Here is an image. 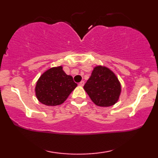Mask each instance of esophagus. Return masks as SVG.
Listing matches in <instances>:
<instances>
[{"mask_svg":"<svg viewBox=\"0 0 158 158\" xmlns=\"http://www.w3.org/2000/svg\"><path fill=\"white\" fill-rule=\"evenodd\" d=\"M79 85H81V86H83V85H84V81H81V82H79Z\"/></svg>","mask_w":158,"mask_h":158,"instance_id":"esophagus-1","label":"esophagus"}]
</instances>
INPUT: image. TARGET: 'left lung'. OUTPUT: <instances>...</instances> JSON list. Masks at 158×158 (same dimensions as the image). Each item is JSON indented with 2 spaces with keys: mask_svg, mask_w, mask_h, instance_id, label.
<instances>
[{
  "mask_svg": "<svg viewBox=\"0 0 158 158\" xmlns=\"http://www.w3.org/2000/svg\"><path fill=\"white\" fill-rule=\"evenodd\" d=\"M84 89L93 102L100 106L114 105L121 90L120 82L113 72L102 66L93 69Z\"/></svg>",
  "mask_w": 158,
  "mask_h": 158,
  "instance_id": "1",
  "label": "left lung"
}]
</instances>
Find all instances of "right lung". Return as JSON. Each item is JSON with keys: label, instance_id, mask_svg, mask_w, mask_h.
Returning a JSON list of instances; mask_svg holds the SVG:
<instances>
[{"label": "right lung", "instance_id": "obj_1", "mask_svg": "<svg viewBox=\"0 0 158 158\" xmlns=\"http://www.w3.org/2000/svg\"><path fill=\"white\" fill-rule=\"evenodd\" d=\"M77 84L67 75L61 66L52 68L42 74L37 82L35 94L41 103L47 106L63 103Z\"/></svg>", "mask_w": 158, "mask_h": 158}]
</instances>
